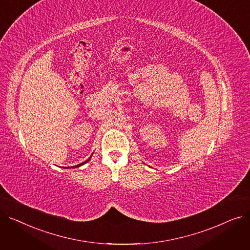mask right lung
Returning a JSON list of instances; mask_svg holds the SVG:
<instances>
[{
    "label": "right lung",
    "mask_w": 250,
    "mask_h": 250,
    "mask_svg": "<svg viewBox=\"0 0 250 250\" xmlns=\"http://www.w3.org/2000/svg\"><path fill=\"white\" fill-rule=\"evenodd\" d=\"M89 160H90V158H89V159H88V160H86V161H85V162H83V163H81V164H78V165H75V166H73V167H72V168H74V167H79V166H81V165H83V164H85V163H87V162H88V161H89Z\"/></svg>",
    "instance_id": "obj_1"
}]
</instances>
